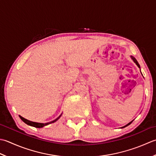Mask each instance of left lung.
<instances>
[{
	"label": "left lung",
	"mask_w": 156,
	"mask_h": 156,
	"mask_svg": "<svg viewBox=\"0 0 156 156\" xmlns=\"http://www.w3.org/2000/svg\"><path fill=\"white\" fill-rule=\"evenodd\" d=\"M131 59L133 60V62H134L135 63V64L136 65H137V66H138V67L139 68V69H141L140 68V65H139V63H138V62H137V60H136V58H135V57H133V56H131ZM141 75H142V73H141ZM133 121V120H132V121L131 122H129L128 124H127V125H126L125 126H122V127H121V128H125V127H126V126H128V125H130V124H131L132 122Z\"/></svg>",
	"instance_id": "left-lung-1"
}]
</instances>
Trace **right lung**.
<instances>
[{
  "label": "right lung",
  "mask_w": 156,
  "mask_h": 156,
  "mask_svg": "<svg viewBox=\"0 0 156 156\" xmlns=\"http://www.w3.org/2000/svg\"><path fill=\"white\" fill-rule=\"evenodd\" d=\"M62 114H60V115L58 117V118H56L55 120H52V121H51V122H46V123H41V122H32V121H30V120H27V119H25V118H23V117H22V116H20V119H21L22 120H23V121L25 124H27V125H28L31 126H34V127H36V128H42V127L45 126H46V125H49V124L53 123V122H56V120H58L60 119V117L61 116Z\"/></svg>",
  "instance_id": "right-lung-1"
}]
</instances>
